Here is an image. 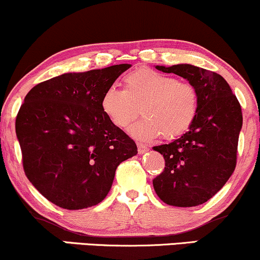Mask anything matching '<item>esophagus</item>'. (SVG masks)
I'll return each instance as SVG.
<instances>
[{
  "mask_svg": "<svg viewBox=\"0 0 260 260\" xmlns=\"http://www.w3.org/2000/svg\"><path fill=\"white\" fill-rule=\"evenodd\" d=\"M137 145H138V153L139 154H144L145 151H148L149 148L147 147V145L142 144V143H138V144H137Z\"/></svg>",
  "mask_w": 260,
  "mask_h": 260,
  "instance_id": "34e87169",
  "label": "esophagus"
}]
</instances>
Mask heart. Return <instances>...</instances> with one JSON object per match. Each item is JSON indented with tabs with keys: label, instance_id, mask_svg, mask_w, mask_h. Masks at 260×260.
<instances>
[{
	"label": "heart",
	"instance_id": "heart-1",
	"mask_svg": "<svg viewBox=\"0 0 260 260\" xmlns=\"http://www.w3.org/2000/svg\"><path fill=\"white\" fill-rule=\"evenodd\" d=\"M123 89L110 86L104 91L100 106L118 128H124L140 112L144 117L132 124L129 133L137 139L159 137L176 139L194 123L199 109L196 85L177 80L150 68H139L122 79Z\"/></svg>",
	"mask_w": 260,
	"mask_h": 260
}]
</instances>
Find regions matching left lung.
Segmentation results:
<instances>
[{"label": "left lung", "instance_id": "left-lung-1", "mask_svg": "<svg viewBox=\"0 0 260 260\" xmlns=\"http://www.w3.org/2000/svg\"><path fill=\"white\" fill-rule=\"evenodd\" d=\"M156 68L194 84L199 109L181 138L153 148L165 159V169L153 180L154 189L172 207H197L215 196L235 171L242 110L220 74L192 64Z\"/></svg>", "mask_w": 260, "mask_h": 260}]
</instances>
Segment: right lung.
<instances>
[{"instance_id":"add662e5","label":"right lung","mask_w":260,"mask_h":260,"mask_svg":"<svg viewBox=\"0 0 260 260\" xmlns=\"http://www.w3.org/2000/svg\"><path fill=\"white\" fill-rule=\"evenodd\" d=\"M131 64L64 73L26 94L16 118L25 176L47 201L79 210L99 204L137 145L106 117L104 91Z\"/></svg>"}]
</instances>
